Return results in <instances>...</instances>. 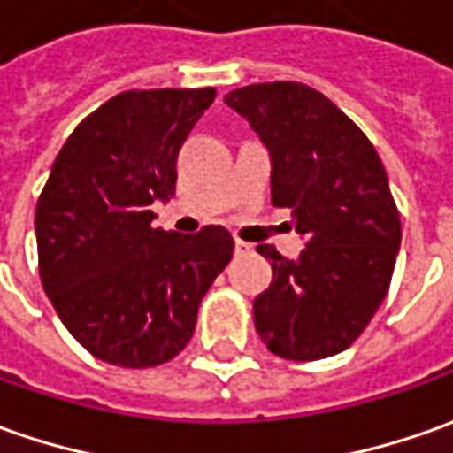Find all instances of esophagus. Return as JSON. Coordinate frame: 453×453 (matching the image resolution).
<instances>
[{
    "label": "esophagus",
    "instance_id": "obj_1",
    "mask_svg": "<svg viewBox=\"0 0 453 453\" xmlns=\"http://www.w3.org/2000/svg\"><path fill=\"white\" fill-rule=\"evenodd\" d=\"M235 253H253V242L235 241Z\"/></svg>",
    "mask_w": 453,
    "mask_h": 453
}]
</instances>
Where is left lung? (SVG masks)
<instances>
[{"mask_svg":"<svg viewBox=\"0 0 453 453\" xmlns=\"http://www.w3.org/2000/svg\"><path fill=\"white\" fill-rule=\"evenodd\" d=\"M271 157V203L290 208L298 257L257 245L273 280L253 301L268 351L316 361L349 349L383 303L401 248V220L381 157L334 102L301 82L226 95Z\"/></svg>","mask_w":453,"mask_h":453,"instance_id":"obj_1","label":"left lung"}]
</instances>
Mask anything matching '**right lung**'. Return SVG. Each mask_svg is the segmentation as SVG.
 <instances>
[{
  "label": "right lung",
  "mask_w": 453,
  "mask_h": 453,
  "mask_svg": "<svg viewBox=\"0 0 453 453\" xmlns=\"http://www.w3.org/2000/svg\"><path fill=\"white\" fill-rule=\"evenodd\" d=\"M215 89H133L67 137L35 215L40 278L57 316L112 366L148 368L193 338L197 305L230 263L226 227H152L175 196L182 142Z\"/></svg>",
  "instance_id": "add662e5"
}]
</instances>
